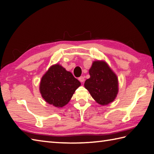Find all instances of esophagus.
Masks as SVG:
<instances>
[{
    "instance_id": "34e87169",
    "label": "esophagus",
    "mask_w": 154,
    "mask_h": 154,
    "mask_svg": "<svg viewBox=\"0 0 154 154\" xmlns=\"http://www.w3.org/2000/svg\"><path fill=\"white\" fill-rule=\"evenodd\" d=\"M79 81H81V82H84V81H85V79H84V77H83V76H81V77H79Z\"/></svg>"
}]
</instances>
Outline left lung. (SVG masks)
I'll return each instance as SVG.
<instances>
[{
	"label": "left lung",
	"mask_w": 154,
	"mask_h": 154,
	"mask_svg": "<svg viewBox=\"0 0 154 154\" xmlns=\"http://www.w3.org/2000/svg\"><path fill=\"white\" fill-rule=\"evenodd\" d=\"M89 73L84 86L94 100L103 106L113 102L119 93V79L106 62L94 61Z\"/></svg>",
	"instance_id": "8db88e82"
}]
</instances>
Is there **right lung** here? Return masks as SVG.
I'll return each mask as SVG.
<instances>
[{"instance_id": "right-lung-1", "label": "right lung", "mask_w": 154, "mask_h": 154, "mask_svg": "<svg viewBox=\"0 0 154 154\" xmlns=\"http://www.w3.org/2000/svg\"><path fill=\"white\" fill-rule=\"evenodd\" d=\"M81 83L59 63L51 65L42 76L40 92L45 102L61 108L69 102Z\"/></svg>"}]
</instances>
